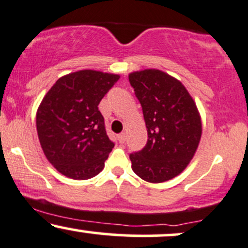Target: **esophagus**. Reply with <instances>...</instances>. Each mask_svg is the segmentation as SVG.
I'll return each mask as SVG.
<instances>
[{"label":"esophagus","instance_id":"1","mask_svg":"<svg viewBox=\"0 0 248 248\" xmlns=\"http://www.w3.org/2000/svg\"><path fill=\"white\" fill-rule=\"evenodd\" d=\"M118 140H119V142H120V143H124V141H126V134H124V133L119 134Z\"/></svg>","mask_w":248,"mask_h":248}]
</instances>
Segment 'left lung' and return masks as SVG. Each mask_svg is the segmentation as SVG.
Returning a JSON list of instances; mask_svg holds the SVG:
<instances>
[{"instance_id":"1","label":"left lung","mask_w":248,"mask_h":248,"mask_svg":"<svg viewBox=\"0 0 248 248\" xmlns=\"http://www.w3.org/2000/svg\"><path fill=\"white\" fill-rule=\"evenodd\" d=\"M146 122V147L130 154L133 171L149 183L169 181L195 156L202 136L201 115L186 88L163 71L129 73Z\"/></svg>"}]
</instances>
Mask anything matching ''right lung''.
<instances>
[{"label": "right lung", "mask_w": 248, "mask_h": 248, "mask_svg": "<svg viewBox=\"0 0 248 248\" xmlns=\"http://www.w3.org/2000/svg\"><path fill=\"white\" fill-rule=\"evenodd\" d=\"M120 76L80 70L56 81L37 109L36 126L47 161L62 175L88 179L104 169L114 143L98 105Z\"/></svg>", "instance_id": "obj_1"}]
</instances>
